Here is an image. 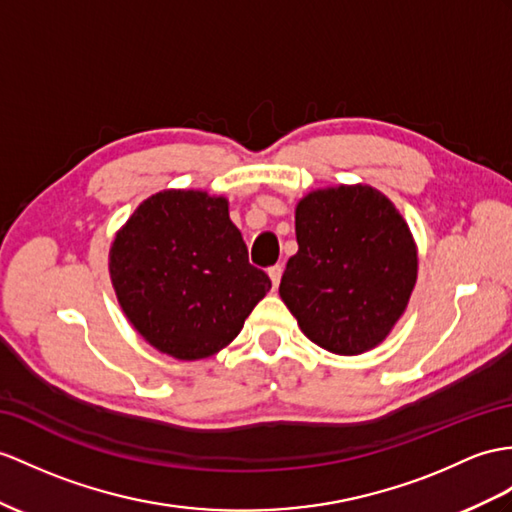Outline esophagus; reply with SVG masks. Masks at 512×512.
Returning a JSON list of instances; mask_svg holds the SVG:
<instances>
[{"label": "esophagus", "mask_w": 512, "mask_h": 512, "mask_svg": "<svg viewBox=\"0 0 512 512\" xmlns=\"http://www.w3.org/2000/svg\"><path fill=\"white\" fill-rule=\"evenodd\" d=\"M269 278H271V284H273V289H278V284H280V278H282V267L280 265H273V267H269Z\"/></svg>", "instance_id": "34e87169"}]
</instances>
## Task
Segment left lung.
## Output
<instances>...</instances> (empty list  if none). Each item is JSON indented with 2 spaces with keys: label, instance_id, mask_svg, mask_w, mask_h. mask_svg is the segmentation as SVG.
<instances>
[{
  "label": "left lung",
  "instance_id": "left-lung-1",
  "mask_svg": "<svg viewBox=\"0 0 512 512\" xmlns=\"http://www.w3.org/2000/svg\"><path fill=\"white\" fill-rule=\"evenodd\" d=\"M295 236L280 297L297 326L339 356L378 347L417 282V243L400 210L369 184L326 186L297 202Z\"/></svg>",
  "mask_w": 512,
  "mask_h": 512
}]
</instances>
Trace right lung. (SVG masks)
Returning a JSON list of instances; mask_svg holds the SVG:
<instances>
[{"label":"right lung","instance_id":"1","mask_svg":"<svg viewBox=\"0 0 512 512\" xmlns=\"http://www.w3.org/2000/svg\"><path fill=\"white\" fill-rule=\"evenodd\" d=\"M110 282L123 315L158 352L202 360L228 347L271 289L249 265L228 199L167 189L147 197L117 230Z\"/></svg>","mask_w":512,"mask_h":512}]
</instances>
